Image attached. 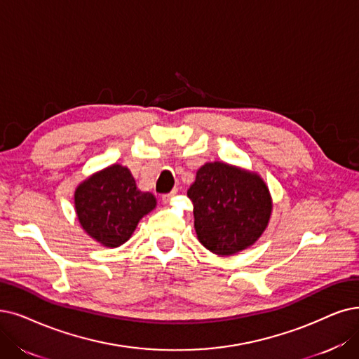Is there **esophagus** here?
<instances>
[{
	"label": "esophagus",
	"instance_id": "obj_1",
	"mask_svg": "<svg viewBox=\"0 0 359 359\" xmlns=\"http://www.w3.org/2000/svg\"><path fill=\"white\" fill-rule=\"evenodd\" d=\"M175 194H177V190H174L172 193H168V194H163V196H162V202H163V203H169L170 198L174 197Z\"/></svg>",
	"mask_w": 359,
	"mask_h": 359
}]
</instances>
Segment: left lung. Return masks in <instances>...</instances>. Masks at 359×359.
<instances>
[{"label":"left lung","mask_w":359,"mask_h":359,"mask_svg":"<svg viewBox=\"0 0 359 359\" xmlns=\"http://www.w3.org/2000/svg\"><path fill=\"white\" fill-rule=\"evenodd\" d=\"M198 241L215 255L229 256L255 245L268 226L272 198L255 172L224 162L197 170L187 191Z\"/></svg>","instance_id":"8db88e82"}]
</instances>
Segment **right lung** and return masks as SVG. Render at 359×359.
I'll return each instance as SVG.
<instances>
[{
  "label": "right lung",
  "mask_w": 359,
  "mask_h": 359,
  "mask_svg": "<svg viewBox=\"0 0 359 359\" xmlns=\"http://www.w3.org/2000/svg\"><path fill=\"white\" fill-rule=\"evenodd\" d=\"M156 208V197L137 189L126 166L95 172L75 190V210L83 231L106 248L130 240L140 219Z\"/></svg>",
  "instance_id": "right-lung-1"
}]
</instances>
